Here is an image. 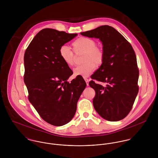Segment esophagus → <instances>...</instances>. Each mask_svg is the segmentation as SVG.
Listing matches in <instances>:
<instances>
[{
	"instance_id": "obj_1",
	"label": "esophagus",
	"mask_w": 158,
	"mask_h": 158,
	"mask_svg": "<svg viewBox=\"0 0 158 158\" xmlns=\"http://www.w3.org/2000/svg\"><path fill=\"white\" fill-rule=\"evenodd\" d=\"M85 81H86V83L87 86H88V85H89V80H88L87 78H85Z\"/></svg>"
}]
</instances>
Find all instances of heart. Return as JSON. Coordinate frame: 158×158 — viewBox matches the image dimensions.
<instances>
[{
	"label": "heart",
	"mask_w": 158,
	"mask_h": 158,
	"mask_svg": "<svg viewBox=\"0 0 158 158\" xmlns=\"http://www.w3.org/2000/svg\"><path fill=\"white\" fill-rule=\"evenodd\" d=\"M72 48L76 54L84 53L81 65L73 69L75 76L86 77L95 70L96 66H100L104 60V52L102 48L96 46V41L89 38L81 37L72 43ZM73 52L66 45L60 47L59 53L61 60L69 67L75 63V55Z\"/></svg>",
	"instance_id": "b5f03b06"
}]
</instances>
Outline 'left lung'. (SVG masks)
<instances>
[{
  "label": "left lung",
  "instance_id": "8db88e82",
  "mask_svg": "<svg viewBox=\"0 0 158 158\" xmlns=\"http://www.w3.org/2000/svg\"><path fill=\"white\" fill-rule=\"evenodd\" d=\"M81 35L98 38L103 44V62L91 78L106 85L103 86L94 80L89 83L95 91L94 107L105 120H120L131 110L139 91V69L135 52L130 43L109 25L81 32Z\"/></svg>",
  "mask_w": 158,
  "mask_h": 158
}]
</instances>
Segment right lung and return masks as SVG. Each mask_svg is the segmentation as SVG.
<instances>
[{"label": "right lung", "mask_w": 158, "mask_h": 158, "mask_svg": "<svg viewBox=\"0 0 158 158\" xmlns=\"http://www.w3.org/2000/svg\"><path fill=\"white\" fill-rule=\"evenodd\" d=\"M77 35L44 28L34 37L24 54V83L28 100L41 117L54 126L69 122L86 86L83 77L70 82L72 70L61 59V46Z\"/></svg>", "instance_id": "add662e5"}]
</instances>
